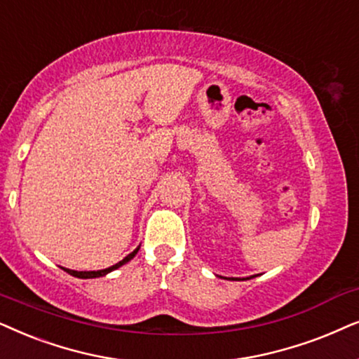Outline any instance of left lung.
I'll return each instance as SVG.
<instances>
[{
    "mask_svg": "<svg viewBox=\"0 0 359 359\" xmlns=\"http://www.w3.org/2000/svg\"><path fill=\"white\" fill-rule=\"evenodd\" d=\"M251 277H255V276H251ZM251 277H243V280H245V279H251ZM231 279H233V280H241V279H238V277H231Z\"/></svg>",
    "mask_w": 359,
    "mask_h": 359,
    "instance_id": "left-lung-1",
    "label": "left lung"
}]
</instances>
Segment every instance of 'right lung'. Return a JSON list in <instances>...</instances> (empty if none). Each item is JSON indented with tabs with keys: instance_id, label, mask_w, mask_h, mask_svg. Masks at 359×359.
Returning <instances> with one entry per match:
<instances>
[{
	"instance_id": "add662e5",
	"label": "right lung",
	"mask_w": 359,
	"mask_h": 359,
	"mask_svg": "<svg viewBox=\"0 0 359 359\" xmlns=\"http://www.w3.org/2000/svg\"><path fill=\"white\" fill-rule=\"evenodd\" d=\"M137 251H140V248H136V250L133 251L131 255H128L126 257H124L123 261H119V262H116V264H114V266L107 267V269H102V271H72V269H65V267H64V271L69 272L70 276L79 277V279H93V277H102V276H107L108 272L118 269V267H121L123 264H126V262H130V261L133 259V257L136 256Z\"/></svg>"
}]
</instances>
